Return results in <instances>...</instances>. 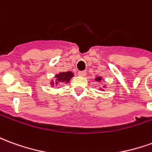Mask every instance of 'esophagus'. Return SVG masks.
I'll list each match as a JSON object with an SVG mask.
<instances>
[{
    "label": "esophagus",
    "instance_id": "34e87169",
    "mask_svg": "<svg viewBox=\"0 0 152 152\" xmlns=\"http://www.w3.org/2000/svg\"><path fill=\"white\" fill-rule=\"evenodd\" d=\"M78 75H79L80 76H86V72L85 71H82V72H78Z\"/></svg>",
    "mask_w": 152,
    "mask_h": 152
}]
</instances>
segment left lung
Segmentation results:
<instances>
[{
    "mask_svg": "<svg viewBox=\"0 0 152 152\" xmlns=\"http://www.w3.org/2000/svg\"><path fill=\"white\" fill-rule=\"evenodd\" d=\"M102 80H103V77H102L101 76H96V77L94 78V80H96V81H97L99 84L102 83ZM106 86H106V85H104V86H103V87L104 88V87H106ZM99 88H100V90H101V91H104V89H103V88H101V87H99Z\"/></svg>",
    "mask_w": 152,
    "mask_h": 152,
    "instance_id": "8db88e82",
    "label": "left lung"
}]
</instances>
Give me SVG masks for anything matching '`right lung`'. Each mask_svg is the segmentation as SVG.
<instances>
[{"instance_id":"obj_1","label":"right lung","mask_w":152,"mask_h":152,"mask_svg":"<svg viewBox=\"0 0 152 152\" xmlns=\"http://www.w3.org/2000/svg\"><path fill=\"white\" fill-rule=\"evenodd\" d=\"M73 76H74V74L71 71L59 72L58 74H55L53 78L50 80L49 85H50L51 86H53L54 84H56V85H58V84L61 83L67 84L70 82V80H71V79L72 78Z\"/></svg>"}]
</instances>
